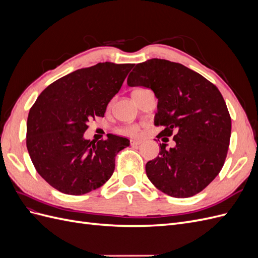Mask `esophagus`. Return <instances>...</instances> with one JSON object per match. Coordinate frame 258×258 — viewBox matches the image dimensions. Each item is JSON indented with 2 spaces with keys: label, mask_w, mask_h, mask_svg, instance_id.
<instances>
[{
  "label": "esophagus",
  "mask_w": 258,
  "mask_h": 258,
  "mask_svg": "<svg viewBox=\"0 0 258 258\" xmlns=\"http://www.w3.org/2000/svg\"><path fill=\"white\" fill-rule=\"evenodd\" d=\"M142 143V140H134V141H131V145L134 146H138Z\"/></svg>",
  "instance_id": "34e87169"
}]
</instances>
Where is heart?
Here are the masks:
<instances>
[{
    "mask_svg": "<svg viewBox=\"0 0 258 258\" xmlns=\"http://www.w3.org/2000/svg\"><path fill=\"white\" fill-rule=\"evenodd\" d=\"M139 131V127L136 126V124H130V126H127L121 129V132L124 135L128 136H136Z\"/></svg>",
    "mask_w": 258,
    "mask_h": 258,
    "instance_id": "b5f03b06",
    "label": "heart"
}]
</instances>
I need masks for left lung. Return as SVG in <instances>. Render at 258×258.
<instances>
[{
    "mask_svg": "<svg viewBox=\"0 0 258 258\" xmlns=\"http://www.w3.org/2000/svg\"><path fill=\"white\" fill-rule=\"evenodd\" d=\"M127 84L153 90L158 100L154 123L165 127L159 137L174 135L175 146L160 144L159 156L146 163L150 181L175 198L205 189L224 166L231 134L220 90L199 73L163 59L137 64Z\"/></svg>",
    "mask_w": 258,
    "mask_h": 258,
    "instance_id": "left-lung-1",
    "label": "left lung"
}]
</instances>
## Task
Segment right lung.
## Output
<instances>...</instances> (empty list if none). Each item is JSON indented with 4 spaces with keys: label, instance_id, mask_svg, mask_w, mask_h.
<instances>
[{
    "label": "right lung",
    "instance_id": "obj_1",
    "mask_svg": "<svg viewBox=\"0 0 258 258\" xmlns=\"http://www.w3.org/2000/svg\"><path fill=\"white\" fill-rule=\"evenodd\" d=\"M134 64L103 62L80 69L50 84L31 107L27 148L33 165L53 188L80 196L108 181L115 156L130 145L127 138H84L87 123L103 117Z\"/></svg>",
    "mask_w": 258,
    "mask_h": 258
}]
</instances>
